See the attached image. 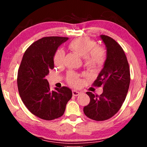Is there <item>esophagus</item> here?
Here are the masks:
<instances>
[{
	"instance_id": "34e87169",
	"label": "esophagus",
	"mask_w": 147,
	"mask_h": 147,
	"mask_svg": "<svg viewBox=\"0 0 147 147\" xmlns=\"http://www.w3.org/2000/svg\"><path fill=\"white\" fill-rule=\"evenodd\" d=\"M73 96H78L79 94H80V93L78 91H76V90H73Z\"/></svg>"
}]
</instances>
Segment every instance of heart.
<instances>
[{
    "label": "heart",
    "mask_w": 147,
    "mask_h": 147,
    "mask_svg": "<svg viewBox=\"0 0 147 147\" xmlns=\"http://www.w3.org/2000/svg\"><path fill=\"white\" fill-rule=\"evenodd\" d=\"M96 42L88 37H77L67 43L69 50L82 56L85 66L89 70L102 68L105 65L108 53L104 47L96 45ZM65 53L61 49H57L53 56V61L56 66H61L64 62ZM69 85L78 87L80 84L78 76L74 72H69L66 77Z\"/></svg>",
    "instance_id": "obj_1"
}]
</instances>
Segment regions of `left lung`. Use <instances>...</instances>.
<instances>
[{"instance_id":"8db88e82","label":"left lung","mask_w":147,"mask_h":147,"mask_svg":"<svg viewBox=\"0 0 147 147\" xmlns=\"http://www.w3.org/2000/svg\"><path fill=\"white\" fill-rule=\"evenodd\" d=\"M100 38L106 45L108 58L93 86H102L103 93L98 95L87 92L90 102L84 108L85 115L96 121L107 120L118 112L130 82V67L123 48L110 37L101 35Z\"/></svg>"}]
</instances>
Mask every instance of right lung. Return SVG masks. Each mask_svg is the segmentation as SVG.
Here are the masks:
<instances>
[{"mask_svg": "<svg viewBox=\"0 0 147 147\" xmlns=\"http://www.w3.org/2000/svg\"><path fill=\"white\" fill-rule=\"evenodd\" d=\"M68 38L45 37L34 42L24 53L17 74V87L21 100L30 112L47 121L63 115L72 91L67 87L51 91L45 79L54 69L53 56Z\"/></svg>", "mask_w": 147, "mask_h": 147, "instance_id": "1", "label": "right lung"}]
</instances>
